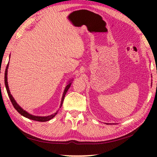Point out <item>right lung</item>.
I'll list each match as a JSON object with an SVG mask.
<instances>
[{
	"instance_id": "obj_1",
	"label": "right lung",
	"mask_w": 157,
	"mask_h": 157,
	"mask_svg": "<svg viewBox=\"0 0 157 157\" xmlns=\"http://www.w3.org/2000/svg\"><path fill=\"white\" fill-rule=\"evenodd\" d=\"M7 68H8V64L7 65V67L6 69H5V87H6V90H7V94L9 95V98L10 99V101H11L12 104L14 106V107L16 110H17L18 113H19L21 115H22L23 116L25 117V118H28L29 119H31V120H33V121H39V122H46L48 121H50V119H52L53 117H55L56 116V114L57 113L58 111H57L56 113L52 114V115L48 116H33L31 115V114L28 113V112H26L25 111H24L23 109L21 107L18 106V105L17 104V102H16V101L14 100V98L12 97V95H11L10 92V89H9V87H8V84H7ZM71 85V83H69L67 86H66L65 90H64V92H63V96H62V102H61V105H60V108L62 107V105L63 104V99H64V97H65V95L66 94V92L68 90V89L70 88Z\"/></svg>"
}]
</instances>
